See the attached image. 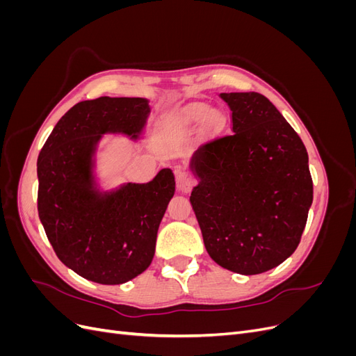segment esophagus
<instances>
[{"mask_svg": "<svg viewBox=\"0 0 356 356\" xmlns=\"http://www.w3.org/2000/svg\"><path fill=\"white\" fill-rule=\"evenodd\" d=\"M175 177H177V188H178V191H181V193H190L191 188H193V184H195V179H193V177L190 175V172L186 168L178 166L175 169Z\"/></svg>", "mask_w": 356, "mask_h": 356, "instance_id": "esophagus-1", "label": "esophagus"}]
</instances>
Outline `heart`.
Returning <instances> with one entry per match:
<instances>
[{"instance_id":"obj_1","label":"heart","mask_w":356,"mask_h":356,"mask_svg":"<svg viewBox=\"0 0 356 356\" xmlns=\"http://www.w3.org/2000/svg\"><path fill=\"white\" fill-rule=\"evenodd\" d=\"M203 118L207 120L208 126L212 129L218 127L222 123V114L217 110H212L208 113L207 105L190 106V108L186 111V120L188 123H199L203 120Z\"/></svg>"}]
</instances>
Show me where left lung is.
I'll use <instances>...</instances> for the list:
<instances>
[{
    "label": "left lung",
    "instance_id": "obj_1",
    "mask_svg": "<svg viewBox=\"0 0 356 356\" xmlns=\"http://www.w3.org/2000/svg\"><path fill=\"white\" fill-rule=\"evenodd\" d=\"M232 135L199 147L190 202L204 248L221 267L258 275L284 263L300 243L314 200L306 147L266 96L221 93Z\"/></svg>",
    "mask_w": 356,
    "mask_h": 356
}]
</instances>
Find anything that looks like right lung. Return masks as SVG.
Returning <instances> with one entry per match:
<instances>
[{
	"label": "right lung",
	"instance_id": "obj_1",
	"mask_svg": "<svg viewBox=\"0 0 356 356\" xmlns=\"http://www.w3.org/2000/svg\"><path fill=\"white\" fill-rule=\"evenodd\" d=\"M149 108L144 98L75 104L53 129L37 160L38 217L59 260L88 281L118 285L152 264L157 230L175 193L161 169L147 184L95 187L93 154L104 134L136 139Z\"/></svg>",
	"mask_w": 356,
	"mask_h": 356
}]
</instances>
